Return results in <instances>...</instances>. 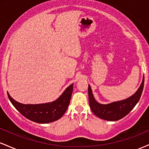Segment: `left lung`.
<instances>
[{
    "instance_id": "8db88e82",
    "label": "left lung",
    "mask_w": 149,
    "mask_h": 149,
    "mask_svg": "<svg viewBox=\"0 0 149 149\" xmlns=\"http://www.w3.org/2000/svg\"><path fill=\"white\" fill-rule=\"evenodd\" d=\"M144 85V76L138 90L129 98L109 104H101L95 100L90 85H88L89 104L95 115L100 118L109 121H116L126 116L139 102Z\"/></svg>"
}]
</instances>
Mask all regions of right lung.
<instances>
[{
  "label": "right lung",
  "mask_w": 149,
  "mask_h": 149,
  "mask_svg": "<svg viewBox=\"0 0 149 149\" xmlns=\"http://www.w3.org/2000/svg\"><path fill=\"white\" fill-rule=\"evenodd\" d=\"M73 92V84L68 87L57 100L41 104H23L13 100L8 93V98L15 109L22 116L38 123H48L59 119L69 107Z\"/></svg>",
  "instance_id": "obj_1"
}]
</instances>
